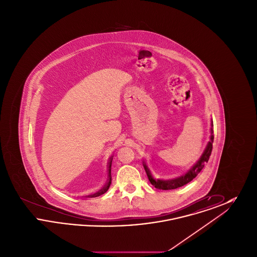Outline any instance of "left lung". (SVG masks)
I'll return each instance as SVG.
<instances>
[{"label":"left lung","mask_w":257,"mask_h":257,"mask_svg":"<svg viewBox=\"0 0 257 257\" xmlns=\"http://www.w3.org/2000/svg\"><path fill=\"white\" fill-rule=\"evenodd\" d=\"M211 126L213 127V121L211 122ZM213 141H214L213 129L211 128V141L208 143L207 147H206L205 151L203 152L202 156L200 157V159L198 160V162L196 163V165L186 174H184L178 178H175V179H171V180L154 179L151 175V172L149 171V169L147 168V164L143 163L150 183L152 184L155 188L160 189V190H173V189H177L179 187H182L184 185L191 182L196 177V175L201 171V170L204 168V165L207 163L208 160L210 158V155H211V152H212V149H213Z\"/></svg>","instance_id":"left-lung-1"}]
</instances>
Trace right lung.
<instances>
[{
	"instance_id": "1",
	"label": "right lung",
	"mask_w": 257,
	"mask_h": 257,
	"mask_svg": "<svg viewBox=\"0 0 257 257\" xmlns=\"http://www.w3.org/2000/svg\"><path fill=\"white\" fill-rule=\"evenodd\" d=\"M111 162H112V157H110V160H109V163H108V181H107V183L105 184V186L100 191H98L97 193H95L93 195H90V196H87V197H96V196H101V195L105 194L109 190L110 183H111V174H110Z\"/></svg>"
}]
</instances>
